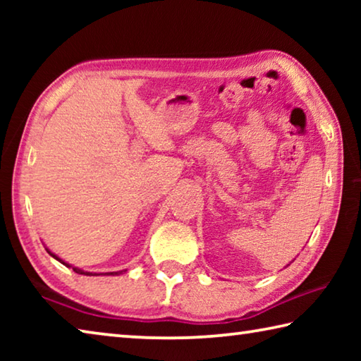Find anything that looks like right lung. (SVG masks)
Segmentation results:
<instances>
[{
    "mask_svg": "<svg viewBox=\"0 0 361 361\" xmlns=\"http://www.w3.org/2000/svg\"><path fill=\"white\" fill-rule=\"evenodd\" d=\"M46 250H47V248H46ZM47 253L51 255L52 258H56L57 261L62 262L63 266H66V267H73V266H70V264H68V262H65L63 259H60L57 255H54L52 252H49V250H47ZM73 271H75L76 274H84V276H97V274H92V272H85V271H81V269H78V267H73ZM122 272H126V271H119V272H106V276H119V274H122Z\"/></svg>",
    "mask_w": 361,
    "mask_h": 361,
    "instance_id": "obj_1",
    "label": "right lung"
}]
</instances>
